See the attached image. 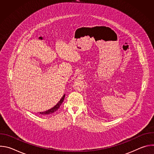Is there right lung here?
I'll list each match as a JSON object with an SVG mask.
<instances>
[{
  "label": "right lung",
  "mask_w": 154,
  "mask_h": 154,
  "mask_svg": "<svg viewBox=\"0 0 154 154\" xmlns=\"http://www.w3.org/2000/svg\"><path fill=\"white\" fill-rule=\"evenodd\" d=\"M64 97H65V94L63 95V96L62 97V98L60 99V100L58 102V103H57V105L55 106H54L53 108L48 109V110L46 111V112H40L39 113L42 115H49V114H52L54 112H56L57 109L59 108V107L60 106V105H61V103H63L64 99Z\"/></svg>",
  "instance_id": "1"
}]
</instances>
